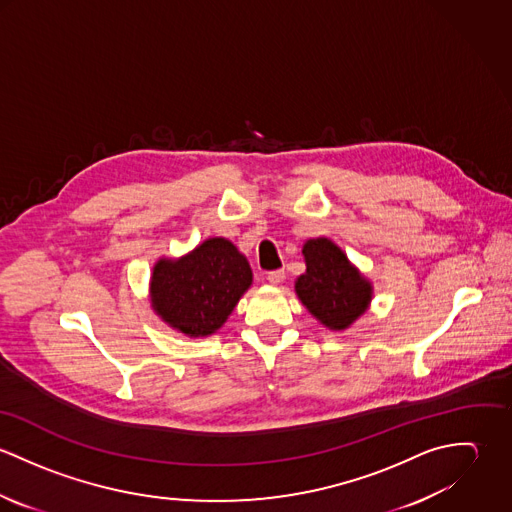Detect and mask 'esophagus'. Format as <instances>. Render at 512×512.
<instances>
[{"instance_id":"obj_1","label":"esophagus","mask_w":512,"mask_h":512,"mask_svg":"<svg viewBox=\"0 0 512 512\" xmlns=\"http://www.w3.org/2000/svg\"><path fill=\"white\" fill-rule=\"evenodd\" d=\"M284 278H286V272H284V270H272V272H268V276H266V280H268L272 286L282 284Z\"/></svg>"}]
</instances>
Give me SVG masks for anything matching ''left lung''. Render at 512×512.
I'll list each match as a JSON object with an SVG mask.
<instances>
[{
  "instance_id": "8db88e82",
  "label": "left lung",
  "mask_w": 512,
  "mask_h": 512,
  "mask_svg": "<svg viewBox=\"0 0 512 512\" xmlns=\"http://www.w3.org/2000/svg\"><path fill=\"white\" fill-rule=\"evenodd\" d=\"M301 252L307 270L295 280L297 297L321 325L351 327L370 305L372 284L329 238H311Z\"/></svg>"
}]
</instances>
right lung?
<instances>
[{
	"label": "right lung",
	"mask_w": 512,
	"mask_h": 512,
	"mask_svg": "<svg viewBox=\"0 0 512 512\" xmlns=\"http://www.w3.org/2000/svg\"><path fill=\"white\" fill-rule=\"evenodd\" d=\"M252 286L248 260L226 238H209L193 252L161 258L151 272V307L187 337L217 333Z\"/></svg>",
	"instance_id": "right-lung-1"
}]
</instances>
